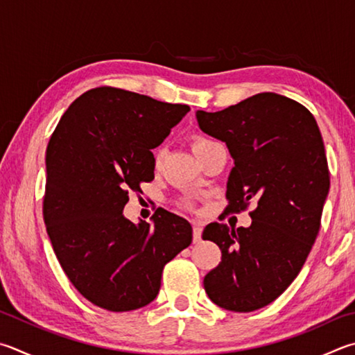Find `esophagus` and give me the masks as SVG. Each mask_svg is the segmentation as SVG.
<instances>
[{
  "label": "esophagus",
  "mask_w": 355,
  "mask_h": 355,
  "mask_svg": "<svg viewBox=\"0 0 355 355\" xmlns=\"http://www.w3.org/2000/svg\"><path fill=\"white\" fill-rule=\"evenodd\" d=\"M192 230H194V242H200L202 241V231H203V223L198 222V220H194L192 222Z\"/></svg>",
  "instance_id": "1"
}]
</instances>
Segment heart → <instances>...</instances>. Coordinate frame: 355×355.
I'll return each instance as SVG.
<instances>
[{
	"label": "heart",
	"mask_w": 355,
	"mask_h": 355,
	"mask_svg": "<svg viewBox=\"0 0 355 355\" xmlns=\"http://www.w3.org/2000/svg\"><path fill=\"white\" fill-rule=\"evenodd\" d=\"M214 143H216V141L206 138V137H203V135H194V137H192V139H191L192 150L196 152V155H198L200 152L205 150L206 147H209L211 144H214ZM163 157H164V153H163V149H161V147H158V149L153 150V166H155L157 169L161 166V163H163ZM183 206H188V203H183Z\"/></svg>",
	"instance_id": "heart-1"
}]
</instances>
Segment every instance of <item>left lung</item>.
<instances>
[{
  "label": "left lung",
  "mask_w": 355,
  "mask_h": 355,
  "mask_svg": "<svg viewBox=\"0 0 355 355\" xmlns=\"http://www.w3.org/2000/svg\"><path fill=\"white\" fill-rule=\"evenodd\" d=\"M197 121L234 159L225 211L256 206L248 228L206 225L202 237L218 245L222 261L203 286L218 307L253 312L292 284L317 239L329 192L323 138L304 105L276 93L216 113L200 110Z\"/></svg>",
  "instance_id": "1"
}]
</instances>
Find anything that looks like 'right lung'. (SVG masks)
Here are the masks:
<instances>
[{"label":"right lung","mask_w":355,"mask_h":355,"mask_svg":"<svg viewBox=\"0 0 355 355\" xmlns=\"http://www.w3.org/2000/svg\"><path fill=\"white\" fill-rule=\"evenodd\" d=\"M189 112L114 87L79 96L46 149L43 218L77 292L112 312L157 298L164 266L192 242V227L163 208L135 225L122 216L130 192L153 180L152 149Z\"/></svg>","instance_id":"right-lung-1"}]
</instances>
